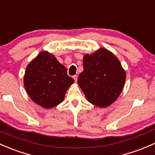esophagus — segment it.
<instances>
[{"label":"esophagus","mask_w":155,"mask_h":155,"mask_svg":"<svg viewBox=\"0 0 155 155\" xmlns=\"http://www.w3.org/2000/svg\"><path fill=\"white\" fill-rule=\"evenodd\" d=\"M73 78H74V81H75V82H77V81H78V75H77V74H75V75L73 76Z\"/></svg>","instance_id":"34e87169"}]
</instances>
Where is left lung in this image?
<instances>
[{
  "label": "left lung",
  "instance_id": "1",
  "mask_svg": "<svg viewBox=\"0 0 155 155\" xmlns=\"http://www.w3.org/2000/svg\"><path fill=\"white\" fill-rule=\"evenodd\" d=\"M83 71L78 83L87 100L99 107H107L115 101L124 88L126 74L119 59L102 48L83 57Z\"/></svg>",
  "mask_w": 155,
  "mask_h": 155
}]
</instances>
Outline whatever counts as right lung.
Returning a JSON list of instances; mask_svg holds the SVG:
<instances>
[{"label": "right lung", "mask_w": 155, "mask_h": 155, "mask_svg": "<svg viewBox=\"0 0 155 155\" xmlns=\"http://www.w3.org/2000/svg\"><path fill=\"white\" fill-rule=\"evenodd\" d=\"M74 79L54 55L47 51L40 53L26 68L24 85L34 102L45 108L58 105L64 99Z\"/></svg>", "instance_id": "add662e5"}]
</instances>
